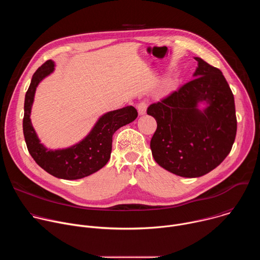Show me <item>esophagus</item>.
<instances>
[{
  "label": "esophagus",
  "mask_w": 260,
  "mask_h": 260,
  "mask_svg": "<svg viewBox=\"0 0 260 260\" xmlns=\"http://www.w3.org/2000/svg\"><path fill=\"white\" fill-rule=\"evenodd\" d=\"M137 109H138V112L140 115H144L146 113V110H147V103L145 101L140 102L137 105Z\"/></svg>",
  "instance_id": "obj_1"
}]
</instances>
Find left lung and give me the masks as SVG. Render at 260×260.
Listing matches in <instances>:
<instances>
[{
  "mask_svg": "<svg viewBox=\"0 0 260 260\" xmlns=\"http://www.w3.org/2000/svg\"><path fill=\"white\" fill-rule=\"evenodd\" d=\"M194 58L196 78L147 109L157 122L150 142L155 161L186 178L217 168L230 154L237 135L235 99L223 74ZM201 101L208 104L204 110L197 108Z\"/></svg>",
  "mask_w": 260,
  "mask_h": 260,
  "instance_id": "8db88e82",
  "label": "left lung"
}]
</instances>
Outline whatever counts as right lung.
Here are the masks:
<instances>
[{
  "label": "right lung",
  "mask_w": 260,
  "mask_h": 260,
  "mask_svg": "<svg viewBox=\"0 0 260 260\" xmlns=\"http://www.w3.org/2000/svg\"><path fill=\"white\" fill-rule=\"evenodd\" d=\"M53 70L54 62L49 59L32 75L24 99L23 136L29 154L44 171L59 179L77 180L98 172L108 162L112 151L114 133L134 121L138 112L133 106L111 111L98 120L91 132L78 144L66 149H47L37 137L29 115L37 86Z\"/></svg>",
  "instance_id": "obj_1"
}]
</instances>
